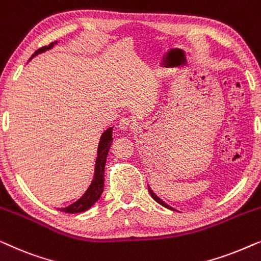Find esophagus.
Segmentation results:
<instances>
[{
    "label": "esophagus",
    "instance_id": "obj_1",
    "mask_svg": "<svg viewBox=\"0 0 261 261\" xmlns=\"http://www.w3.org/2000/svg\"><path fill=\"white\" fill-rule=\"evenodd\" d=\"M119 128L121 130H128L133 129L134 128V122L130 119H121L119 122Z\"/></svg>",
    "mask_w": 261,
    "mask_h": 261
}]
</instances>
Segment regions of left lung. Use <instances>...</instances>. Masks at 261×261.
Returning a JSON list of instances; mask_svg holds the SVG:
<instances>
[{
    "label": "left lung",
    "instance_id": "1",
    "mask_svg": "<svg viewBox=\"0 0 261 261\" xmlns=\"http://www.w3.org/2000/svg\"><path fill=\"white\" fill-rule=\"evenodd\" d=\"M148 191H149V194H151V196H152V198H153V199H154V201H155V202H158L160 205L165 206V208H167V209L174 210V209L172 208V206H170L169 204H166V203H165V202H164V201H163V199H160V198L158 197V196H156V195L154 194V192H153V191H152V189H151V188H149V187H148Z\"/></svg>",
    "mask_w": 261,
    "mask_h": 261
}]
</instances>
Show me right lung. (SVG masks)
<instances>
[{
    "instance_id": "right-lung-1",
    "label": "right lung",
    "mask_w": 261,
    "mask_h": 261,
    "mask_svg": "<svg viewBox=\"0 0 261 261\" xmlns=\"http://www.w3.org/2000/svg\"><path fill=\"white\" fill-rule=\"evenodd\" d=\"M58 44V41L51 42L48 46H44V47L39 48L38 51L34 52V55L31 57L30 60L34 58L35 56H38L39 53H42L47 49H51L55 47V45ZM113 128L109 127L103 132L101 135V139H99L98 147H97V158H96V164H95V172H94V178H92L91 184L89 185L87 191L84 192V195L82 196L80 199H77L76 202H73L72 204L65 206V208H58V210L64 213L69 214H77L85 212V210L90 209L92 205L95 204L96 202L98 201L99 197H101L103 188H105V166L107 162V155H108V152L110 149V146H112L113 142Z\"/></svg>"
}]
</instances>
